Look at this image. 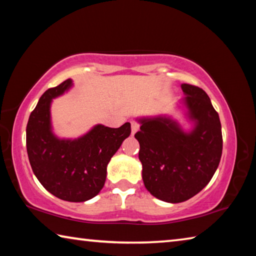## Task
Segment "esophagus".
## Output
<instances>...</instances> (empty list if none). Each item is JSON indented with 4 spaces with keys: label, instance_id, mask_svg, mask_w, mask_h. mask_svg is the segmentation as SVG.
Masks as SVG:
<instances>
[{
    "label": "esophagus",
    "instance_id": "obj_1",
    "mask_svg": "<svg viewBox=\"0 0 256 256\" xmlns=\"http://www.w3.org/2000/svg\"><path fill=\"white\" fill-rule=\"evenodd\" d=\"M138 128H140V124H138L136 120H132L131 122V130H132V134L136 133L138 131Z\"/></svg>",
    "mask_w": 256,
    "mask_h": 256
}]
</instances>
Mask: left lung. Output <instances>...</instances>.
<instances>
[{
	"instance_id": "8db88e82",
	"label": "left lung",
	"mask_w": 256,
	"mask_h": 256,
	"mask_svg": "<svg viewBox=\"0 0 256 256\" xmlns=\"http://www.w3.org/2000/svg\"><path fill=\"white\" fill-rule=\"evenodd\" d=\"M188 116L196 122L190 133L167 118H142L136 138L146 188L159 200L180 203L206 188L218 168L222 134L218 112L204 90L180 86Z\"/></svg>"
}]
</instances>
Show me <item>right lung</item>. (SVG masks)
Returning <instances> with one entry per match:
<instances>
[{
    "mask_svg": "<svg viewBox=\"0 0 256 256\" xmlns=\"http://www.w3.org/2000/svg\"><path fill=\"white\" fill-rule=\"evenodd\" d=\"M71 86L68 79L42 94L29 116L26 142L30 166L40 184L60 200L84 202L104 188L107 164L131 134V124L118 128L99 124L76 140H60L50 130V102Z\"/></svg>",
    "mask_w": 256,
    "mask_h": 256,
    "instance_id": "obj_1",
    "label": "right lung"
}]
</instances>
